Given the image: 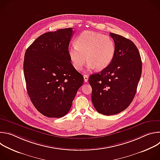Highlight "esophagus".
<instances>
[{
	"label": "esophagus",
	"instance_id": "1",
	"mask_svg": "<svg viewBox=\"0 0 160 160\" xmlns=\"http://www.w3.org/2000/svg\"><path fill=\"white\" fill-rule=\"evenodd\" d=\"M83 78H84V82H88V75H83Z\"/></svg>",
	"mask_w": 160,
	"mask_h": 160
}]
</instances>
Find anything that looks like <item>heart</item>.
I'll return each mask as SVG.
<instances>
[{
	"label": "heart",
	"mask_w": 160,
	"mask_h": 160,
	"mask_svg": "<svg viewBox=\"0 0 160 160\" xmlns=\"http://www.w3.org/2000/svg\"><path fill=\"white\" fill-rule=\"evenodd\" d=\"M76 46L68 49L70 61L77 70H81L86 60L90 69L102 70L111 62L115 44L109 36L92 31H84L77 38Z\"/></svg>",
	"instance_id": "b5f03b06"
}]
</instances>
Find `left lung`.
<instances>
[{
    "label": "left lung",
    "instance_id": "left-lung-1",
    "mask_svg": "<svg viewBox=\"0 0 160 160\" xmlns=\"http://www.w3.org/2000/svg\"><path fill=\"white\" fill-rule=\"evenodd\" d=\"M109 35L115 42V56L108 67L88 78L93 105L107 116L116 115L130 104L142 73L140 53L134 43L118 34Z\"/></svg>",
    "mask_w": 160,
    "mask_h": 160
}]
</instances>
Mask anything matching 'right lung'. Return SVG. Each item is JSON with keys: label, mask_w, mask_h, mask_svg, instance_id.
I'll list each match as a JSON object with an SVG mask.
<instances>
[{"label": "right lung", "mask_w": 160, "mask_h": 160, "mask_svg": "<svg viewBox=\"0 0 160 160\" xmlns=\"http://www.w3.org/2000/svg\"><path fill=\"white\" fill-rule=\"evenodd\" d=\"M72 28L38 37L27 49L23 71L27 90L43 115L61 118L70 111L83 77L71 62L68 47Z\"/></svg>", "instance_id": "add662e5"}]
</instances>
